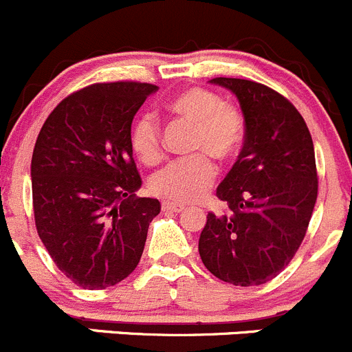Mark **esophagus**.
<instances>
[{
	"label": "esophagus",
	"mask_w": 352,
	"mask_h": 352,
	"mask_svg": "<svg viewBox=\"0 0 352 352\" xmlns=\"http://www.w3.org/2000/svg\"><path fill=\"white\" fill-rule=\"evenodd\" d=\"M162 209L164 211H173V212H182L185 209V206L178 204V202H170V201H164L162 202Z\"/></svg>",
	"instance_id": "esophagus-1"
}]
</instances>
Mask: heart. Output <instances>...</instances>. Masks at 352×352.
I'll return each instance as SVG.
<instances>
[{
  "label": "heart",
  "mask_w": 352,
  "mask_h": 352,
  "mask_svg": "<svg viewBox=\"0 0 352 352\" xmlns=\"http://www.w3.org/2000/svg\"><path fill=\"white\" fill-rule=\"evenodd\" d=\"M167 111L193 125L192 151L186 159L174 160L153 174L151 192L178 202L201 199L216 176L214 159L227 162L239 153L246 140V118L237 106L227 104L211 90L186 89L167 102ZM131 146L141 162L153 166L162 159L159 120L143 113L131 127Z\"/></svg>",
  "instance_id": "1"
}]
</instances>
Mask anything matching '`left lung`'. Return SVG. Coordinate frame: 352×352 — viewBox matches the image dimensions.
I'll return each mask as SVG.
<instances>
[{"label": "left lung", "instance_id": "obj_1", "mask_svg": "<svg viewBox=\"0 0 352 352\" xmlns=\"http://www.w3.org/2000/svg\"><path fill=\"white\" fill-rule=\"evenodd\" d=\"M232 90L246 118V140L216 195L228 212H209L199 253L206 269L234 286L270 281L293 260L316 199L314 144L298 109L263 83L212 78Z\"/></svg>", "mask_w": 352, "mask_h": 352}]
</instances>
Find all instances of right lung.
Returning <instances> with one entry per match:
<instances>
[{"label":"right lung","instance_id":"1","mask_svg":"<svg viewBox=\"0 0 352 352\" xmlns=\"http://www.w3.org/2000/svg\"><path fill=\"white\" fill-rule=\"evenodd\" d=\"M157 85L94 83L54 108L31 160L34 223L60 272L87 289L124 281L143 254L157 199L136 197L132 118Z\"/></svg>","mask_w":352,"mask_h":352}]
</instances>
